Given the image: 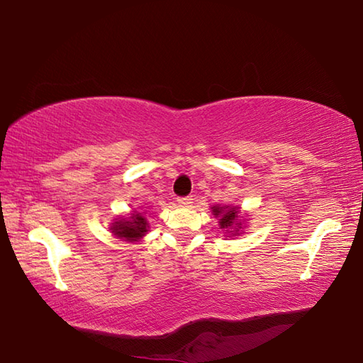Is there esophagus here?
<instances>
[{
  "mask_svg": "<svg viewBox=\"0 0 363 363\" xmlns=\"http://www.w3.org/2000/svg\"><path fill=\"white\" fill-rule=\"evenodd\" d=\"M192 200H194L192 196H179V199H177V203H179L181 206H190L194 203Z\"/></svg>",
  "mask_w": 363,
  "mask_h": 363,
  "instance_id": "esophagus-1",
  "label": "esophagus"
}]
</instances>
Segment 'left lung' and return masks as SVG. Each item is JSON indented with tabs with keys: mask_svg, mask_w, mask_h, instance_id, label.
Here are the masks:
<instances>
[{
	"mask_svg": "<svg viewBox=\"0 0 363 363\" xmlns=\"http://www.w3.org/2000/svg\"><path fill=\"white\" fill-rule=\"evenodd\" d=\"M214 216L219 218V225L220 229H242V224L238 223V211L237 206L229 208V206H213ZM232 232V230H230ZM238 233V230L235 232Z\"/></svg>",
	"mask_w": 363,
	"mask_h": 363,
	"instance_id": "obj_1",
	"label": "left lung"
}]
</instances>
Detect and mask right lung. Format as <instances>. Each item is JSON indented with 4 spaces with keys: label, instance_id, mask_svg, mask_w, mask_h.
I'll return each mask as SVG.
<instances>
[{
    "label": "right lung",
    "instance_id": "1",
    "mask_svg": "<svg viewBox=\"0 0 363 363\" xmlns=\"http://www.w3.org/2000/svg\"><path fill=\"white\" fill-rule=\"evenodd\" d=\"M112 230L116 237L134 242L147 232V220L143 214L138 213V214H133L130 219L116 220L112 227Z\"/></svg>",
    "mask_w": 363,
    "mask_h": 363
}]
</instances>
